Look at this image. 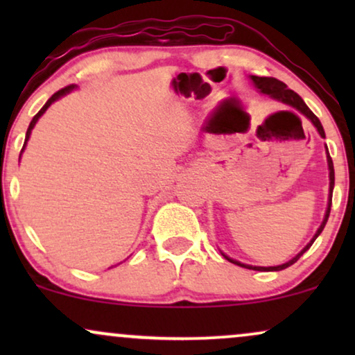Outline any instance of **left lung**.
I'll list each match as a JSON object with an SVG mask.
<instances>
[{"mask_svg": "<svg viewBox=\"0 0 355 355\" xmlns=\"http://www.w3.org/2000/svg\"><path fill=\"white\" fill-rule=\"evenodd\" d=\"M252 81H254L255 87L259 88L260 92H262V93H266V95H270L272 98H275V100L282 101V103H285V105H291V107H294V108L299 110V112H302L304 115L307 116L309 120H311L313 125H315L317 132L320 133V137H322V138H325L324 128H322V125H320L319 118H317L315 115H313V113L311 112V110H309L307 105L304 103V100L300 98V96L297 95L295 92H292V89H288V88H287V85H285L284 81H280V80H277V78H272V76H252ZM325 148H327V146H325ZM327 164H329V177H331V187H329V195H331V197H329V207H327V211H325L324 222H322V225L319 227V230H317L315 237H313V239L311 240V243H307V245H305V248H304L302 252H300L299 255H295L294 259L288 260L287 263H282V266H277V267H250V266H245V263H240V262H237V260H232V259H229V257H227V260H230L232 263H237V266H240V267L252 268V270H284V268L291 267L292 263H295L297 260L300 259V255H302L304 252H307L309 248H311V245L313 243V240H315L317 237H319L320 232L324 230L325 223H327L329 214H331V205H332V190H334V164H332V158H331V155H329V152H327Z\"/></svg>", "mask_w": 355, "mask_h": 355, "instance_id": "1", "label": "left lung"}]
</instances>
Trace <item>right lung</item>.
Masks as SVG:
<instances>
[{"mask_svg": "<svg viewBox=\"0 0 355 355\" xmlns=\"http://www.w3.org/2000/svg\"><path fill=\"white\" fill-rule=\"evenodd\" d=\"M73 88H75V85H68V87H64V88H61V89H58V92H56V93H55V95H53V96H51V98H50V100H48V101H46V103H44V107H43L42 110H40V112H38V113H36V115L33 116V120H31V123H30V126H28V132H26V138H24V145H26L28 138H30V135H31V130H33V126L36 125V121H38V118H40V116H42L44 112H46V108H48V107H50V105L53 103V101H55V100H58V98H60V96L67 95V93H68V92H71V89H73ZM24 145H23V148H24Z\"/></svg>", "mask_w": 355, "mask_h": 355, "instance_id": "1", "label": "right lung"}]
</instances>
